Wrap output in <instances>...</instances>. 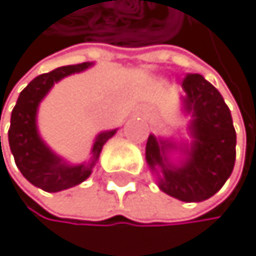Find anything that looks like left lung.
Here are the masks:
<instances>
[{
    "instance_id": "1",
    "label": "left lung",
    "mask_w": 256,
    "mask_h": 256,
    "mask_svg": "<svg viewBox=\"0 0 256 256\" xmlns=\"http://www.w3.org/2000/svg\"><path fill=\"white\" fill-rule=\"evenodd\" d=\"M182 88L184 109L192 114V144L176 146L150 134L146 160L158 176L160 190L185 202H200L216 194L231 176L236 162V131L220 92L201 74H186ZM176 148L186 155L180 165L171 164L167 156Z\"/></svg>"
}]
</instances>
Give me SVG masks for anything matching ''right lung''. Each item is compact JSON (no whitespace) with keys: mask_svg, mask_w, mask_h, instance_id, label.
<instances>
[{"mask_svg":"<svg viewBox=\"0 0 256 256\" xmlns=\"http://www.w3.org/2000/svg\"><path fill=\"white\" fill-rule=\"evenodd\" d=\"M93 63L85 62L80 64L62 66L47 74H40L31 80L17 100L16 108L12 109L10 128H9V147L16 160V164L24 174V177L38 188L44 192H62L79 185L88 177L96 164V160L102 150V146L116 134L117 130L102 131L94 139L92 148V158L88 163L82 164H68L66 162L54 154L42 139H40L36 126V116L39 102L44 100L50 88L62 80L63 77L85 71ZM1 147V136H0Z\"/></svg>","mask_w":256,"mask_h":256,"instance_id":"obj_1","label":"right lung"}]
</instances>
